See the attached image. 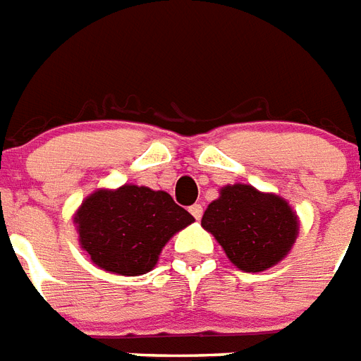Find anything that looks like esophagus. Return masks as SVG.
Listing matches in <instances>:
<instances>
[{
    "label": "esophagus",
    "instance_id": "34e87169",
    "mask_svg": "<svg viewBox=\"0 0 361 361\" xmlns=\"http://www.w3.org/2000/svg\"><path fill=\"white\" fill-rule=\"evenodd\" d=\"M190 214L194 216L195 220H201V216H203V207H201V204H192V207H190Z\"/></svg>",
    "mask_w": 361,
    "mask_h": 361
}]
</instances>
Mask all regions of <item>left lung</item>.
I'll use <instances>...</instances> for the list:
<instances>
[{
	"instance_id": "8db88e82",
	"label": "left lung",
	"mask_w": 361,
	"mask_h": 361,
	"mask_svg": "<svg viewBox=\"0 0 361 361\" xmlns=\"http://www.w3.org/2000/svg\"><path fill=\"white\" fill-rule=\"evenodd\" d=\"M201 226L244 272L278 264L298 236V216L283 197L250 184H227L207 207Z\"/></svg>"
}]
</instances>
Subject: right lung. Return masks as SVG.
I'll return each instance as SVG.
<instances>
[{
  "label": "right lung",
  "instance_id": "1",
  "mask_svg": "<svg viewBox=\"0 0 361 361\" xmlns=\"http://www.w3.org/2000/svg\"><path fill=\"white\" fill-rule=\"evenodd\" d=\"M192 221L167 192L135 184L97 190L74 214L80 246L97 267L121 276L151 272L169 238Z\"/></svg>",
  "mask_w": 361,
  "mask_h": 361
}]
</instances>
